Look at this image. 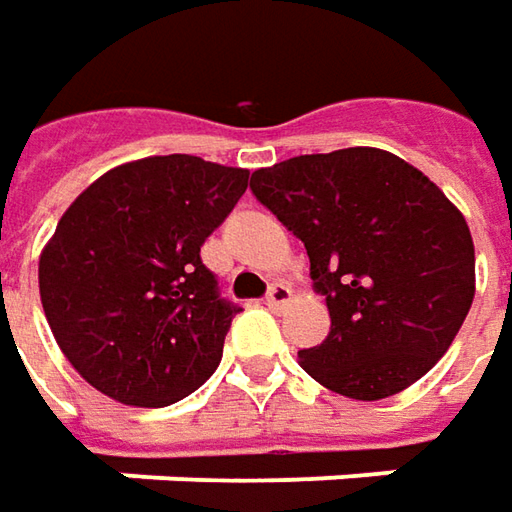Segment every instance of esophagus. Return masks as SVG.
Instances as JSON below:
<instances>
[{"instance_id":"34e87169","label":"esophagus","mask_w":512,"mask_h":512,"mask_svg":"<svg viewBox=\"0 0 512 512\" xmlns=\"http://www.w3.org/2000/svg\"><path fill=\"white\" fill-rule=\"evenodd\" d=\"M293 299V290L287 285H273L270 290H267L265 296V305L270 307V310H282V307L287 305Z\"/></svg>"}]
</instances>
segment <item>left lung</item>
<instances>
[{"label": "left lung", "mask_w": 512, "mask_h": 512, "mask_svg": "<svg viewBox=\"0 0 512 512\" xmlns=\"http://www.w3.org/2000/svg\"><path fill=\"white\" fill-rule=\"evenodd\" d=\"M250 190L305 242L330 333L299 350L327 390L376 402L447 353L476 293L462 210L422 170L379 148L293 156L253 170Z\"/></svg>", "instance_id": "left-lung-1"}]
</instances>
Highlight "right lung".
<instances>
[{
  "label": "right lung",
  "instance_id": "right-lung-1",
  "mask_svg": "<svg viewBox=\"0 0 512 512\" xmlns=\"http://www.w3.org/2000/svg\"><path fill=\"white\" fill-rule=\"evenodd\" d=\"M245 168L148 156L108 170L39 256L53 339L99 393L133 407L190 396L219 367L239 307L199 250L247 190Z\"/></svg>",
  "mask_w": 512,
  "mask_h": 512
}]
</instances>
